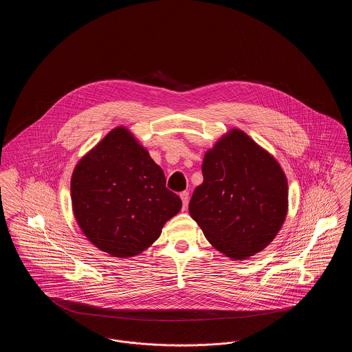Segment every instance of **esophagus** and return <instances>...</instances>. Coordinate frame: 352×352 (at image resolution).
<instances>
[{"mask_svg":"<svg viewBox=\"0 0 352 352\" xmlns=\"http://www.w3.org/2000/svg\"><path fill=\"white\" fill-rule=\"evenodd\" d=\"M181 199H182V203H184V208H187V204H188V192L187 191L181 192Z\"/></svg>","mask_w":352,"mask_h":352,"instance_id":"34e87169","label":"esophagus"}]
</instances>
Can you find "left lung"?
Here are the masks:
<instances>
[{
  "label": "left lung",
  "instance_id": "left-lung-1",
  "mask_svg": "<svg viewBox=\"0 0 352 352\" xmlns=\"http://www.w3.org/2000/svg\"><path fill=\"white\" fill-rule=\"evenodd\" d=\"M203 184L188 211L210 244L231 260L265 250L287 214V179L277 160L232 128L206 151Z\"/></svg>",
  "mask_w": 352,
  "mask_h": 352
}]
</instances>
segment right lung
I'll use <instances>...</instances> for the list:
<instances>
[{"label": "right lung", "instance_id": "add662e5", "mask_svg": "<svg viewBox=\"0 0 352 352\" xmlns=\"http://www.w3.org/2000/svg\"><path fill=\"white\" fill-rule=\"evenodd\" d=\"M74 217L112 257H133L160 237L181 208L166 178L134 134L120 125L79 160L71 177Z\"/></svg>", "mask_w": 352, "mask_h": 352}]
</instances>
